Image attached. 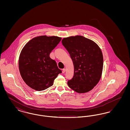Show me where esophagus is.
<instances>
[{"mask_svg":"<svg viewBox=\"0 0 130 130\" xmlns=\"http://www.w3.org/2000/svg\"><path fill=\"white\" fill-rule=\"evenodd\" d=\"M66 71V69H62V73H64Z\"/></svg>","mask_w":130,"mask_h":130,"instance_id":"1","label":"esophagus"}]
</instances>
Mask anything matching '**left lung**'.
I'll return each instance as SVG.
<instances>
[{
  "label": "left lung",
  "mask_w": 130,
  "mask_h": 130,
  "mask_svg": "<svg viewBox=\"0 0 130 130\" xmlns=\"http://www.w3.org/2000/svg\"><path fill=\"white\" fill-rule=\"evenodd\" d=\"M62 43L74 66V76L68 80V86L80 93L90 91L102 75L103 57L100 48L92 40L81 36L64 38Z\"/></svg>",
  "instance_id": "8db88e82"
}]
</instances>
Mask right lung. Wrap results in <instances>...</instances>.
Segmentation results:
<instances>
[{"mask_svg": "<svg viewBox=\"0 0 130 130\" xmlns=\"http://www.w3.org/2000/svg\"><path fill=\"white\" fill-rule=\"evenodd\" d=\"M61 40V37L56 36H39L31 39L22 50L19 72L25 83L32 89L40 91L49 88L61 73L56 61L50 57Z\"/></svg>", "mask_w": 130, "mask_h": 130, "instance_id": "1", "label": "right lung"}]
</instances>
